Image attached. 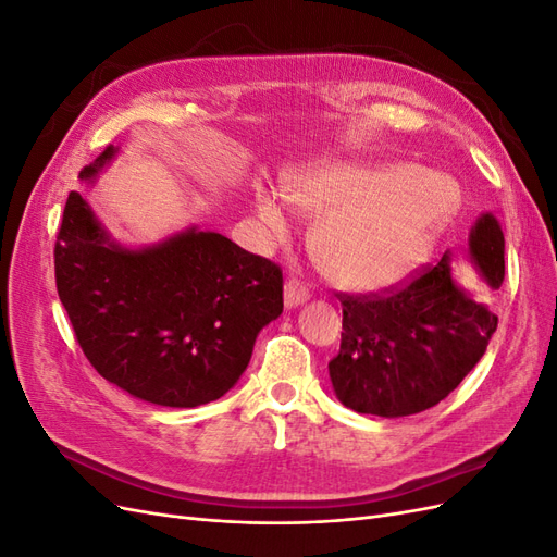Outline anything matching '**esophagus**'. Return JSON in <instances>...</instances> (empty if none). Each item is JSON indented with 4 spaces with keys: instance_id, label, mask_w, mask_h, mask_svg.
<instances>
[{
    "instance_id": "1",
    "label": "esophagus",
    "mask_w": 557,
    "mask_h": 557,
    "mask_svg": "<svg viewBox=\"0 0 557 557\" xmlns=\"http://www.w3.org/2000/svg\"><path fill=\"white\" fill-rule=\"evenodd\" d=\"M307 299H309L307 285H301V283H299V281H295V278L285 281V285H283V301H285V309H297V307L305 305Z\"/></svg>"
}]
</instances>
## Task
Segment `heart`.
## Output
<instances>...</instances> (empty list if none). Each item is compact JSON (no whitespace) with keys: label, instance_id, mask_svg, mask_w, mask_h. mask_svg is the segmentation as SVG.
<instances>
[{"label":"heart","instance_id":"heart-1","mask_svg":"<svg viewBox=\"0 0 557 557\" xmlns=\"http://www.w3.org/2000/svg\"><path fill=\"white\" fill-rule=\"evenodd\" d=\"M288 201L320 215L311 250L325 274L352 290H383L423 264L448 223L458 195L440 174L416 166L327 162L295 176ZM256 218L272 237L290 230L278 197L256 195Z\"/></svg>","mask_w":557,"mask_h":557}]
</instances>
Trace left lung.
Instances as JSON below:
<instances>
[{"mask_svg": "<svg viewBox=\"0 0 557 557\" xmlns=\"http://www.w3.org/2000/svg\"><path fill=\"white\" fill-rule=\"evenodd\" d=\"M469 260L497 290L504 281V232L481 213L469 232ZM342 348L327 369L344 407L381 418L440 404L476 367L497 315L455 281L450 252L409 285L385 295L344 297Z\"/></svg>", "mask_w": 557, "mask_h": 557, "instance_id": "8db88e82", "label": "left lung"}]
</instances>
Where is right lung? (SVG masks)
<instances>
[{
    "label": "right lung",
    "instance_id": "obj_1",
    "mask_svg": "<svg viewBox=\"0 0 557 557\" xmlns=\"http://www.w3.org/2000/svg\"><path fill=\"white\" fill-rule=\"evenodd\" d=\"M115 156L109 146L78 178L95 183ZM55 283L97 372L172 409L209 404L237 385L260 330L283 311L274 262L197 225L125 246L78 193L64 205Z\"/></svg>",
    "mask_w": 557,
    "mask_h": 557
}]
</instances>
